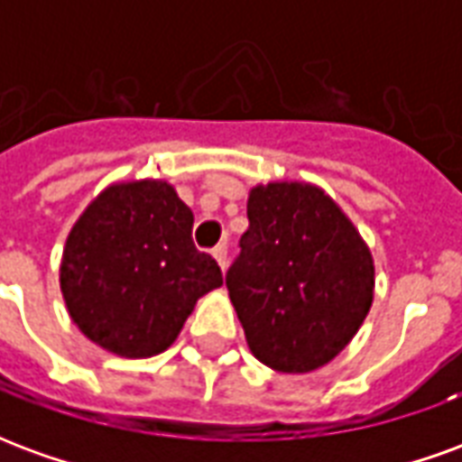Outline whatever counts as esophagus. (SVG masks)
<instances>
[{
  "label": "esophagus",
  "mask_w": 462,
  "mask_h": 462,
  "mask_svg": "<svg viewBox=\"0 0 462 462\" xmlns=\"http://www.w3.org/2000/svg\"><path fill=\"white\" fill-rule=\"evenodd\" d=\"M212 257L217 260L220 270H225V267H227V245H217V247L212 250Z\"/></svg>",
  "instance_id": "1"
}]
</instances>
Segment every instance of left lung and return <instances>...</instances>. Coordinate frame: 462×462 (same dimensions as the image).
I'll list each match as a JSON object with an SVG mask.
<instances>
[{"instance_id":"1","label":"left lung","mask_w":462,"mask_h":462,"mask_svg":"<svg viewBox=\"0 0 462 462\" xmlns=\"http://www.w3.org/2000/svg\"><path fill=\"white\" fill-rule=\"evenodd\" d=\"M250 227L227 272L247 346L264 366L310 374L341 354L374 301V257L319 185H254Z\"/></svg>"}]
</instances>
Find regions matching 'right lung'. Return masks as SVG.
I'll use <instances>...</instances> for the list:
<instances>
[{
  "mask_svg": "<svg viewBox=\"0 0 462 462\" xmlns=\"http://www.w3.org/2000/svg\"><path fill=\"white\" fill-rule=\"evenodd\" d=\"M192 210L168 180L114 182L88 202L64 245L59 284L86 339L148 358L178 339L222 272L192 245Z\"/></svg>",
  "mask_w": 462,
  "mask_h": 462,
  "instance_id": "add662e5",
  "label": "right lung"
}]
</instances>
